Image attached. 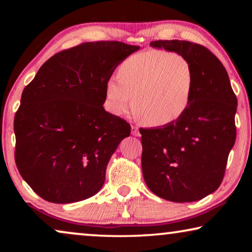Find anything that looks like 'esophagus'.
<instances>
[{
	"mask_svg": "<svg viewBox=\"0 0 252 252\" xmlns=\"http://www.w3.org/2000/svg\"><path fill=\"white\" fill-rule=\"evenodd\" d=\"M131 134L134 135V136H139L140 135V132H139V129L134 126H131Z\"/></svg>",
	"mask_w": 252,
	"mask_h": 252,
	"instance_id": "34e87169",
	"label": "esophagus"
}]
</instances>
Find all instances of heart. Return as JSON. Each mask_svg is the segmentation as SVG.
<instances>
[{
	"instance_id": "obj_1",
	"label": "heart",
	"mask_w": 252,
	"mask_h": 252,
	"mask_svg": "<svg viewBox=\"0 0 252 252\" xmlns=\"http://www.w3.org/2000/svg\"><path fill=\"white\" fill-rule=\"evenodd\" d=\"M118 79L105 83V104L114 116L130 108L148 126H161L180 119L189 109L194 91V72L183 55L149 50L127 58Z\"/></svg>"
}]
</instances>
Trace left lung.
I'll return each instance as SVG.
<instances>
[{
  "label": "left lung",
  "mask_w": 252,
  "mask_h": 252,
  "mask_svg": "<svg viewBox=\"0 0 252 252\" xmlns=\"http://www.w3.org/2000/svg\"><path fill=\"white\" fill-rule=\"evenodd\" d=\"M150 46L189 60L194 91L187 112L170 125L140 129L142 173L153 193L193 202L218 189L236 141L237 97L219 59L189 41H153Z\"/></svg>",
  "instance_id": "left-lung-1"
}]
</instances>
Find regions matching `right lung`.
<instances>
[{
	"label": "right lung",
	"mask_w": 252,
	"mask_h": 252,
	"mask_svg": "<svg viewBox=\"0 0 252 252\" xmlns=\"http://www.w3.org/2000/svg\"><path fill=\"white\" fill-rule=\"evenodd\" d=\"M140 46L88 42L42 65L15 113V162L24 181L53 203L82 201L100 191L111 157L131 126L106 112L105 83Z\"/></svg>",
	"instance_id": "1"
}]
</instances>
